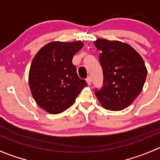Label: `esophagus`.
Masks as SVG:
<instances>
[{
    "instance_id": "1",
    "label": "esophagus",
    "mask_w": 160,
    "mask_h": 160,
    "mask_svg": "<svg viewBox=\"0 0 160 160\" xmlns=\"http://www.w3.org/2000/svg\"><path fill=\"white\" fill-rule=\"evenodd\" d=\"M86 82H87V84H88V85H90L92 84V78L91 77H88V78H86Z\"/></svg>"
}]
</instances>
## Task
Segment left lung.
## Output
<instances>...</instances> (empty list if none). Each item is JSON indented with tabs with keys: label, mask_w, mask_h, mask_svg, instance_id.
<instances>
[{
	"label": "left lung",
	"mask_w": 160,
	"mask_h": 160,
	"mask_svg": "<svg viewBox=\"0 0 160 160\" xmlns=\"http://www.w3.org/2000/svg\"><path fill=\"white\" fill-rule=\"evenodd\" d=\"M101 52L99 62L103 70V85L95 89L102 106L111 111L127 108L140 94L147 69L139 54L129 44L104 38L94 42Z\"/></svg>",
	"instance_id": "8db88e82"
}]
</instances>
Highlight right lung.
Wrapping results in <instances>:
<instances>
[{
  "instance_id": "add662e5",
  "label": "right lung",
  "mask_w": 160,
  "mask_h": 160,
  "mask_svg": "<svg viewBox=\"0 0 160 160\" xmlns=\"http://www.w3.org/2000/svg\"><path fill=\"white\" fill-rule=\"evenodd\" d=\"M82 47L80 41L52 42L42 47L32 60L29 86L36 103L47 112L59 114L66 110L87 86L72 64L74 55Z\"/></svg>"
}]
</instances>
